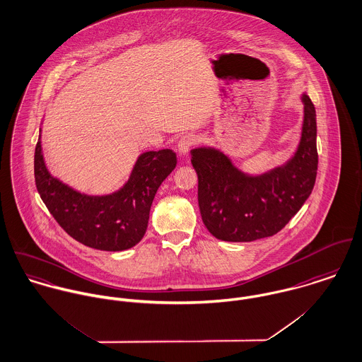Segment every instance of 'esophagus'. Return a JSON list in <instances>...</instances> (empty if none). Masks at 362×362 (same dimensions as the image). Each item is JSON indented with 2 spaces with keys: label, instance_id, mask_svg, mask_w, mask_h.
Masks as SVG:
<instances>
[{
  "label": "esophagus",
  "instance_id": "34e87169",
  "mask_svg": "<svg viewBox=\"0 0 362 362\" xmlns=\"http://www.w3.org/2000/svg\"><path fill=\"white\" fill-rule=\"evenodd\" d=\"M197 143V137L194 134H185L177 141V150L180 154L187 156L190 148Z\"/></svg>",
  "mask_w": 362,
  "mask_h": 362
}]
</instances>
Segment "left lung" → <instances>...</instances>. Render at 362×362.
Segmentation results:
<instances>
[{"instance_id":"1","label":"left lung","mask_w":362,"mask_h":362,"mask_svg":"<svg viewBox=\"0 0 362 362\" xmlns=\"http://www.w3.org/2000/svg\"><path fill=\"white\" fill-rule=\"evenodd\" d=\"M304 121L294 156L261 175H248L214 147L192 150L199 176V206L208 232L223 241L276 235L310 197L318 170L317 114L303 94Z\"/></svg>"}]
</instances>
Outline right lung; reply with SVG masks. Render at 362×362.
Returning a JSON list of instances; mask_svg holds the SVG:
<instances>
[{
    "mask_svg": "<svg viewBox=\"0 0 362 362\" xmlns=\"http://www.w3.org/2000/svg\"><path fill=\"white\" fill-rule=\"evenodd\" d=\"M176 162V154L169 148L143 153L118 192L88 196L48 172L40 134L35 151V180L41 200L71 238L95 250L122 251L143 239L156 193Z\"/></svg>",
    "mask_w": 362,
    "mask_h": 362,
    "instance_id": "right-lung-1",
    "label": "right lung"
}]
</instances>
